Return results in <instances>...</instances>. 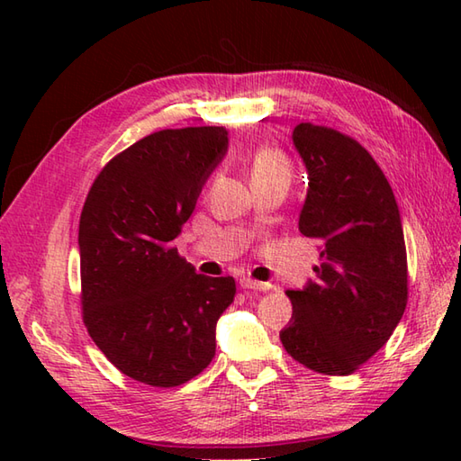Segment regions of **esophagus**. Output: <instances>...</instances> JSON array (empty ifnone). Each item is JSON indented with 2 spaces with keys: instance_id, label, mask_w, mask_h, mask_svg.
Wrapping results in <instances>:
<instances>
[{
  "instance_id": "obj_1",
  "label": "esophagus",
  "mask_w": 461,
  "mask_h": 461,
  "mask_svg": "<svg viewBox=\"0 0 461 461\" xmlns=\"http://www.w3.org/2000/svg\"><path fill=\"white\" fill-rule=\"evenodd\" d=\"M240 283H241L243 289H251V291H269V289H273L271 283H261V281L249 279V277H243Z\"/></svg>"
}]
</instances>
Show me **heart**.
I'll return each instance as SVG.
<instances>
[{
	"label": "heart",
	"mask_w": 461,
	"mask_h": 461,
	"mask_svg": "<svg viewBox=\"0 0 461 461\" xmlns=\"http://www.w3.org/2000/svg\"><path fill=\"white\" fill-rule=\"evenodd\" d=\"M251 185L259 184H289L293 166L289 156L277 146L263 144L249 154L248 160Z\"/></svg>",
	"instance_id": "1"
}]
</instances>
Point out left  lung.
<instances>
[{"label": "left lung", "mask_w": 461, "mask_h": 461, "mask_svg": "<svg viewBox=\"0 0 461 461\" xmlns=\"http://www.w3.org/2000/svg\"><path fill=\"white\" fill-rule=\"evenodd\" d=\"M293 142L309 172L299 231L321 241L315 281L287 291L279 339L321 375L347 376L386 345L408 303V259L393 188L368 150L330 126L301 122Z\"/></svg>", "instance_id": "obj_1"}]
</instances>
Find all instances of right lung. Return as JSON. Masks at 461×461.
I'll return each instance as SVG.
<instances>
[{"label":"right lung","mask_w":461,"mask_h":461,"mask_svg":"<svg viewBox=\"0 0 461 461\" xmlns=\"http://www.w3.org/2000/svg\"><path fill=\"white\" fill-rule=\"evenodd\" d=\"M223 126L164 129L116 154L81 212V307L95 345L122 375L156 388L198 376L233 277H205L174 240L223 158Z\"/></svg>","instance_id":"add662e5"}]
</instances>
